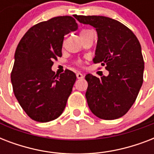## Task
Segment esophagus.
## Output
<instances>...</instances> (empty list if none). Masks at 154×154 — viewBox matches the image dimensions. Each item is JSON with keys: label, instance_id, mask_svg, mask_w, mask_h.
<instances>
[{"label": "esophagus", "instance_id": "esophagus-1", "mask_svg": "<svg viewBox=\"0 0 154 154\" xmlns=\"http://www.w3.org/2000/svg\"><path fill=\"white\" fill-rule=\"evenodd\" d=\"M77 79H82V78H84V75L82 74V73H81V72H77Z\"/></svg>", "mask_w": 154, "mask_h": 154}]
</instances>
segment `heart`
Returning a JSON list of instances; mask_svg holds the SVG:
<instances>
[{
    "label": "heart",
    "instance_id": "heart-1",
    "mask_svg": "<svg viewBox=\"0 0 154 154\" xmlns=\"http://www.w3.org/2000/svg\"><path fill=\"white\" fill-rule=\"evenodd\" d=\"M91 31L89 29H82V31H81V32H80V35H81V37H82V36H84V35L87 34V33H89V32H90ZM78 62L80 63V61H78Z\"/></svg>",
    "mask_w": 154,
    "mask_h": 154
}]
</instances>
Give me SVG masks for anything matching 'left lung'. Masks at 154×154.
<instances>
[{
    "instance_id": "1",
    "label": "left lung",
    "mask_w": 154,
    "mask_h": 154,
    "mask_svg": "<svg viewBox=\"0 0 154 154\" xmlns=\"http://www.w3.org/2000/svg\"><path fill=\"white\" fill-rule=\"evenodd\" d=\"M80 23L96 29L94 63L106 65L108 76L101 78L89 73L87 103L95 116L113 120L126 113L143 83L144 60L134 33L122 23L103 16H74Z\"/></svg>"
}]
</instances>
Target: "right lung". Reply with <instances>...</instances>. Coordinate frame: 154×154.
I'll return each mask as SVG.
<instances>
[{"instance_id": "obj_1", "label": "right lung", "mask_w": 154, "mask_h": 154, "mask_svg": "<svg viewBox=\"0 0 154 154\" xmlns=\"http://www.w3.org/2000/svg\"><path fill=\"white\" fill-rule=\"evenodd\" d=\"M77 29L70 16L53 17L30 28L17 47L11 72L13 93L36 122L57 119L65 109L77 77L69 69L56 74L52 66L62 56L65 35Z\"/></svg>"}]
</instances>
